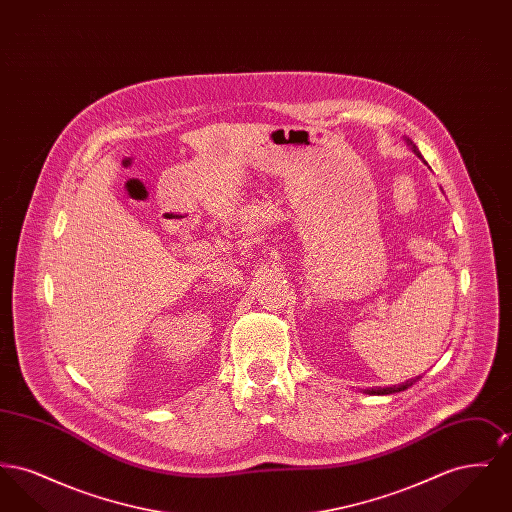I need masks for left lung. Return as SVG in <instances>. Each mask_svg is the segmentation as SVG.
Instances as JSON below:
<instances>
[{"label": "left lung", "instance_id": "8db88e82", "mask_svg": "<svg viewBox=\"0 0 512 512\" xmlns=\"http://www.w3.org/2000/svg\"><path fill=\"white\" fill-rule=\"evenodd\" d=\"M405 140H407V146L413 149L414 155H418V157L422 159V155H420L418 147L414 146L413 140H409L407 136H405ZM418 380H420V376L411 378V380H407V382H403V384H399V386H391V388H370V390H365V393H368V395H391V393H399V391H405L407 388H411L414 382H418Z\"/></svg>", "mask_w": 512, "mask_h": 512}]
</instances>
